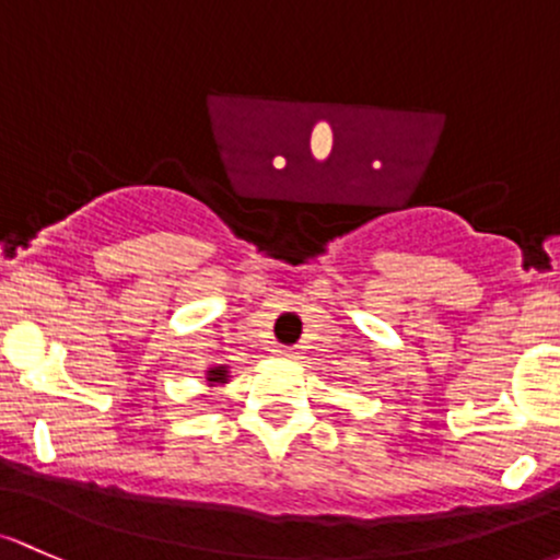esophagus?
I'll return each mask as SVG.
<instances>
[{"mask_svg":"<svg viewBox=\"0 0 560 560\" xmlns=\"http://www.w3.org/2000/svg\"><path fill=\"white\" fill-rule=\"evenodd\" d=\"M273 354L284 357V359H295V349H290V346H276Z\"/></svg>","mask_w":560,"mask_h":560,"instance_id":"obj_1","label":"esophagus"}]
</instances>
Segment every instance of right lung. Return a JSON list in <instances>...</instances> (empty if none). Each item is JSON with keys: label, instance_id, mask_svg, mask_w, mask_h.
Returning <instances> with one entry per match:
<instances>
[{"label": "right lung", "instance_id": "obj_1", "mask_svg": "<svg viewBox=\"0 0 560 560\" xmlns=\"http://www.w3.org/2000/svg\"><path fill=\"white\" fill-rule=\"evenodd\" d=\"M222 378H225V368L209 370V381H222Z\"/></svg>", "mask_w": 560, "mask_h": 560}]
</instances>
